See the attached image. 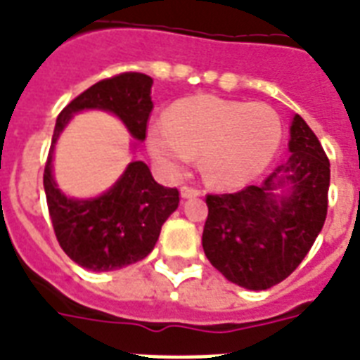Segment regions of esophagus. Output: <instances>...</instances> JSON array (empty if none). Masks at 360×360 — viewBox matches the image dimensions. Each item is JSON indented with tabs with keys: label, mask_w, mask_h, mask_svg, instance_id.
I'll return each instance as SVG.
<instances>
[{
	"label": "esophagus",
	"mask_w": 360,
	"mask_h": 360,
	"mask_svg": "<svg viewBox=\"0 0 360 360\" xmlns=\"http://www.w3.org/2000/svg\"><path fill=\"white\" fill-rule=\"evenodd\" d=\"M202 194V188H198L194 185H183L181 186V196L183 198H196Z\"/></svg>",
	"instance_id": "1"
}]
</instances>
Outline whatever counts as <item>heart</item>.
I'll return each mask as SVG.
<instances>
[{
	"label": "heart",
	"instance_id": "1",
	"mask_svg": "<svg viewBox=\"0 0 360 360\" xmlns=\"http://www.w3.org/2000/svg\"><path fill=\"white\" fill-rule=\"evenodd\" d=\"M280 140L282 121L273 106L211 95L175 103L168 121H157L149 130L151 155L169 174L183 172L202 153L203 177L220 188L256 179Z\"/></svg>",
	"mask_w": 360,
	"mask_h": 360
}]
</instances>
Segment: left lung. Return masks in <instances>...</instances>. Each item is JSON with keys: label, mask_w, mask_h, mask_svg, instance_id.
<instances>
[{"label": "left lung", "mask_w": 360, "mask_h": 360, "mask_svg": "<svg viewBox=\"0 0 360 360\" xmlns=\"http://www.w3.org/2000/svg\"><path fill=\"white\" fill-rule=\"evenodd\" d=\"M291 157L262 181L231 194H207L205 256L226 278L246 290H269L304 259L327 219L330 164L307 121L293 117ZM292 185L276 200L274 188Z\"/></svg>", "instance_id": "left-lung-1"}]
</instances>
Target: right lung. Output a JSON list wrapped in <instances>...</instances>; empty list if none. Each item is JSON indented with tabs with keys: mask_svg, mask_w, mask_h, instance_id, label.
<instances>
[{
	"mask_svg": "<svg viewBox=\"0 0 360 360\" xmlns=\"http://www.w3.org/2000/svg\"><path fill=\"white\" fill-rule=\"evenodd\" d=\"M153 78L121 72L104 78L72 98L58 115L44 166V192L53 233L67 256L89 271H114L143 259L155 248L160 228L179 205V191L158 185L141 160L124 169L106 194L70 200L52 177V149L70 115L101 108L120 115L136 140H146L151 115Z\"/></svg>",
	"mask_w": 360,
	"mask_h": 360,
	"instance_id": "right-lung-1",
	"label": "right lung"
}]
</instances>
